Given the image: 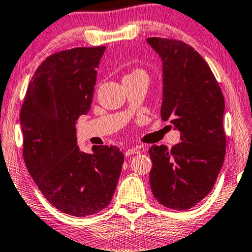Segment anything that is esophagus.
<instances>
[{
	"mask_svg": "<svg viewBox=\"0 0 252 252\" xmlns=\"http://www.w3.org/2000/svg\"><path fill=\"white\" fill-rule=\"evenodd\" d=\"M138 154H140V148H139V146H135V148L128 149V150H127V151L125 152L126 157H127V156H131V155H138Z\"/></svg>",
	"mask_w": 252,
	"mask_h": 252,
	"instance_id": "obj_1",
	"label": "esophagus"
}]
</instances>
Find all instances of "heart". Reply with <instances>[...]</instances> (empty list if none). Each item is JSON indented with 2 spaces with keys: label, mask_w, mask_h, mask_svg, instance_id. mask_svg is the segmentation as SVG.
Listing matches in <instances>:
<instances>
[{
  "label": "heart",
  "mask_w": 252,
  "mask_h": 252,
  "mask_svg": "<svg viewBox=\"0 0 252 252\" xmlns=\"http://www.w3.org/2000/svg\"><path fill=\"white\" fill-rule=\"evenodd\" d=\"M138 75H146V73H145V71H144V70L134 69V70H132V71L129 73H127L125 77H132V76H138Z\"/></svg>",
  "instance_id": "obj_1"
}]
</instances>
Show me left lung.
<instances>
[{
  "mask_svg": "<svg viewBox=\"0 0 252 252\" xmlns=\"http://www.w3.org/2000/svg\"><path fill=\"white\" fill-rule=\"evenodd\" d=\"M163 62L160 117L181 132L170 150L152 145L150 186L159 203L172 210L194 207L211 193L225 158V101L211 67L186 42L148 38Z\"/></svg>",
  "mask_w": 252,
  "mask_h": 252,
  "instance_id": "left-lung-1",
  "label": "left lung"
}]
</instances>
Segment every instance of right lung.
Returning <instances> with one entry per match:
<instances>
[{"label":"right lung","instance_id":"right-lung-1","mask_svg":"<svg viewBox=\"0 0 252 252\" xmlns=\"http://www.w3.org/2000/svg\"><path fill=\"white\" fill-rule=\"evenodd\" d=\"M104 46L56 52L35 70L20 113L25 164L51 205L86 217L111 202L123 169L117 146H77L76 121L92 106Z\"/></svg>","mask_w":252,"mask_h":252}]
</instances>
